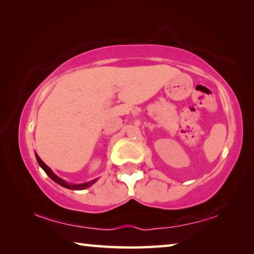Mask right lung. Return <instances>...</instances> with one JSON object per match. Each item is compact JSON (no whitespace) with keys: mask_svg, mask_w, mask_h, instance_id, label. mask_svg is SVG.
<instances>
[{"mask_svg":"<svg viewBox=\"0 0 254 254\" xmlns=\"http://www.w3.org/2000/svg\"><path fill=\"white\" fill-rule=\"evenodd\" d=\"M36 158H37L38 163H39L41 168L45 170V173H46L47 175H48L49 177L54 180V182H56L57 184H59L60 186H63V187H65V188L72 189V190H81V189H85V188H88L89 186H92V185L96 182V179H94V180H92V182L86 183V184H81V185H72V184H68V183H66V182H64L63 179H60L59 177H57V176H56V175L53 173V171L50 170L49 167L47 166L46 163L41 160V159L39 158V156H38L37 153H36Z\"/></svg>","mask_w":254,"mask_h":254,"instance_id":"obj_1","label":"right lung"}]
</instances>
